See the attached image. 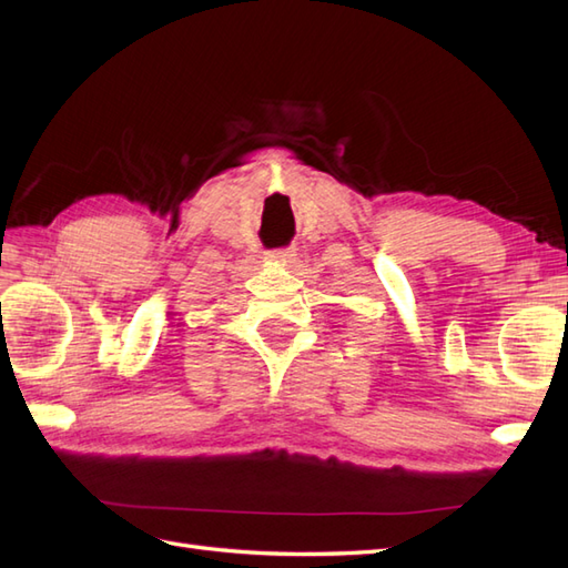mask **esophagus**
Listing matches in <instances>:
<instances>
[{"mask_svg": "<svg viewBox=\"0 0 568 568\" xmlns=\"http://www.w3.org/2000/svg\"><path fill=\"white\" fill-rule=\"evenodd\" d=\"M267 261H274V263H282V261H291L294 257V248H274V251H267Z\"/></svg>", "mask_w": 568, "mask_h": 568, "instance_id": "34e87169", "label": "esophagus"}]
</instances>
